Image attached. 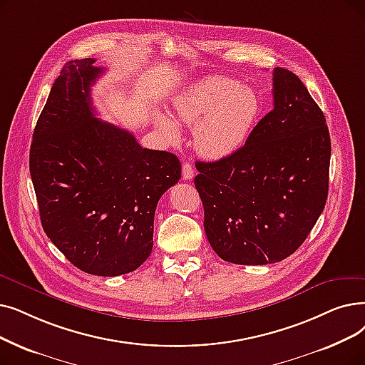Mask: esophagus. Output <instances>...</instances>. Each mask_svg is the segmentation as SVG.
Masks as SVG:
<instances>
[{"mask_svg": "<svg viewBox=\"0 0 365 365\" xmlns=\"http://www.w3.org/2000/svg\"><path fill=\"white\" fill-rule=\"evenodd\" d=\"M182 176H183V179H185V180H192V179H194L195 173H194L192 165L189 164V163H185V164H183V168H182Z\"/></svg>", "mask_w": 365, "mask_h": 365, "instance_id": "esophagus-1", "label": "esophagus"}]
</instances>
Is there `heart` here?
Masks as SVG:
<instances>
[{
    "instance_id": "heart-1",
    "label": "heart",
    "mask_w": 365,
    "mask_h": 365,
    "mask_svg": "<svg viewBox=\"0 0 365 365\" xmlns=\"http://www.w3.org/2000/svg\"><path fill=\"white\" fill-rule=\"evenodd\" d=\"M259 115L255 91L239 86L228 77L210 76L187 86L171 103V118L195 126V146L207 158H224L239 149ZM156 123L170 141H178V125L165 115Z\"/></svg>"
}]
</instances>
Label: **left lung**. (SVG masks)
<instances>
[{"mask_svg": "<svg viewBox=\"0 0 365 365\" xmlns=\"http://www.w3.org/2000/svg\"><path fill=\"white\" fill-rule=\"evenodd\" d=\"M274 107L245 146L195 163L204 230L217 255L240 265L279 262L303 245L321 216L329 179L325 116L298 76L273 71Z\"/></svg>", "mask_w": 365, "mask_h": 365, "instance_id": "8db88e82", "label": "left lung"}]
</instances>
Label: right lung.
<instances>
[{"instance_id":"obj_1","label":"right lung","mask_w":365,"mask_h":365,"mask_svg":"<svg viewBox=\"0 0 365 365\" xmlns=\"http://www.w3.org/2000/svg\"><path fill=\"white\" fill-rule=\"evenodd\" d=\"M93 64L62 67L36 125L29 173L51 242L82 272L112 277L149 258L156 204L182 165L95 116L91 86L104 68Z\"/></svg>"}]
</instances>
